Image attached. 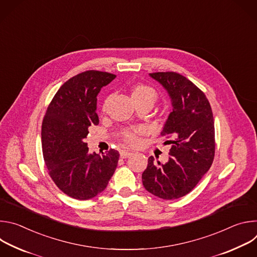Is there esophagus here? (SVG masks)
Wrapping results in <instances>:
<instances>
[{"instance_id":"esophagus-1","label":"esophagus","mask_w":257,"mask_h":257,"mask_svg":"<svg viewBox=\"0 0 257 257\" xmlns=\"http://www.w3.org/2000/svg\"><path fill=\"white\" fill-rule=\"evenodd\" d=\"M132 155H133L132 152H128V151H121V152H120V156H121V158H123V159L129 158V157L132 156Z\"/></svg>"}]
</instances>
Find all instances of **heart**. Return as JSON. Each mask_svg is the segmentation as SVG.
Masks as SVG:
<instances>
[{"label": "heart", "instance_id": "obj_1", "mask_svg": "<svg viewBox=\"0 0 257 257\" xmlns=\"http://www.w3.org/2000/svg\"><path fill=\"white\" fill-rule=\"evenodd\" d=\"M131 94H132V97H133L134 101L146 100V101H152L154 103L157 100V97H158V93L155 90V88H153L150 85L143 84V83L134 84L131 88ZM109 98H111V96H107L104 99L102 107H101L102 112H104L106 109ZM145 132H146V129L144 127L127 128V129L122 130L121 138L125 142V144L130 145V146H134V145H137L139 143L141 135H143Z\"/></svg>", "mask_w": 257, "mask_h": 257}]
</instances>
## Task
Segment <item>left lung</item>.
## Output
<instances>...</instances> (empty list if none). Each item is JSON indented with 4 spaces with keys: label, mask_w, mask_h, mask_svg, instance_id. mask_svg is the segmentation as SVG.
<instances>
[{
    "label": "left lung",
    "mask_w": 257,
    "mask_h": 257,
    "mask_svg": "<svg viewBox=\"0 0 257 257\" xmlns=\"http://www.w3.org/2000/svg\"><path fill=\"white\" fill-rule=\"evenodd\" d=\"M172 98L173 111L162 131L171 138L169 162L161 164L149 158L142 173L144 188L167 200L188 194L209 170L215 151L214 122L208 99L202 90L179 73L156 72L150 74Z\"/></svg>",
    "instance_id": "left-lung-1"
}]
</instances>
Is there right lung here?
Wrapping results in <instances>:
<instances>
[{"label":"right lung","mask_w":257,"mask_h":257,"mask_svg":"<svg viewBox=\"0 0 257 257\" xmlns=\"http://www.w3.org/2000/svg\"><path fill=\"white\" fill-rule=\"evenodd\" d=\"M115 74L88 70L67 80L50 102L42 126L45 164L57 187L66 195L86 200L103 191L115 173L119 153L89 154L84 142L98 125L96 96Z\"/></svg>","instance_id":"add662e5"}]
</instances>
